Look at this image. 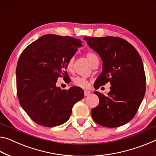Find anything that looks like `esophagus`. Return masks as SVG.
<instances>
[{"instance_id": "esophagus-1", "label": "esophagus", "mask_w": 156, "mask_h": 156, "mask_svg": "<svg viewBox=\"0 0 156 156\" xmlns=\"http://www.w3.org/2000/svg\"><path fill=\"white\" fill-rule=\"evenodd\" d=\"M90 94V92L88 90H84V96H88Z\"/></svg>"}]
</instances>
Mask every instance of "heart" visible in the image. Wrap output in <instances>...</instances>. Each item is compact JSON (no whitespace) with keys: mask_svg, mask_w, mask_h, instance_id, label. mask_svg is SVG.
<instances>
[{"mask_svg":"<svg viewBox=\"0 0 156 156\" xmlns=\"http://www.w3.org/2000/svg\"><path fill=\"white\" fill-rule=\"evenodd\" d=\"M86 57H87L89 62L90 63L91 65L93 64V63L95 61L98 60V58L95 53L92 52H88L86 53ZM74 64V57H72L69 58L67 63H66V68L68 71H72L73 68ZM73 83L74 85L78 87L86 88L88 86V82L86 78L82 77V76H76V77L73 79Z\"/></svg>","mask_w":156,"mask_h":156,"instance_id":"1","label":"heart"}]
</instances>
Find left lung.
I'll use <instances>...</instances> for the list:
<instances>
[{
  "mask_svg": "<svg viewBox=\"0 0 156 156\" xmlns=\"http://www.w3.org/2000/svg\"><path fill=\"white\" fill-rule=\"evenodd\" d=\"M88 45L100 56L103 70L94 86L110 82L105 96L98 91V106L91 110L97 124L115 128L128 123L136 115L146 90V76L141 57L127 41L115 37H84Z\"/></svg>",
  "mask_w": 156,
  "mask_h": 156,
  "instance_id": "obj_1",
  "label": "left lung"
}]
</instances>
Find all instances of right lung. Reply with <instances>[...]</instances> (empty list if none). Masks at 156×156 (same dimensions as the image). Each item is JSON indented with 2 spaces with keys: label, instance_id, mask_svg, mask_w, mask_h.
I'll use <instances>...</instances> for the list:
<instances>
[{
  "label": "right lung",
  "instance_id": "obj_1",
  "mask_svg": "<svg viewBox=\"0 0 156 156\" xmlns=\"http://www.w3.org/2000/svg\"><path fill=\"white\" fill-rule=\"evenodd\" d=\"M81 41L66 36L45 34L23 51L17 63L16 90L19 103L35 123L45 127L68 120L74 104L83 98V90L73 86L61 90L58 77H68L66 63Z\"/></svg>",
  "mask_w": 156,
  "mask_h": 156
}]
</instances>
